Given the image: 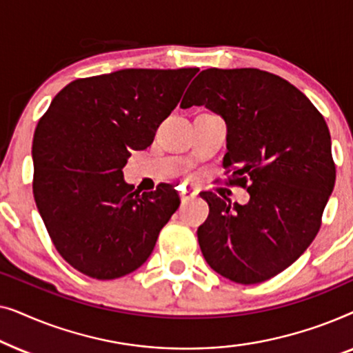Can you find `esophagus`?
<instances>
[{
	"mask_svg": "<svg viewBox=\"0 0 353 353\" xmlns=\"http://www.w3.org/2000/svg\"><path fill=\"white\" fill-rule=\"evenodd\" d=\"M180 199H181L183 204H186V202H190L191 199H194V192H191V191H188V190H183V191H180Z\"/></svg>",
	"mask_w": 353,
	"mask_h": 353,
	"instance_id": "1",
	"label": "esophagus"
}]
</instances>
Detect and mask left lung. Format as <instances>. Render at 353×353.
<instances>
[{"label":"left lung","instance_id":"obj_1","mask_svg":"<svg viewBox=\"0 0 353 353\" xmlns=\"http://www.w3.org/2000/svg\"><path fill=\"white\" fill-rule=\"evenodd\" d=\"M191 105L225 119V175L250 194L245 205H231L201 192L209 204L197 228L202 255L230 281H267L296 262L320 231L336 181L327 125L302 91L259 69L202 70L181 101V108Z\"/></svg>","mask_w":353,"mask_h":353}]
</instances>
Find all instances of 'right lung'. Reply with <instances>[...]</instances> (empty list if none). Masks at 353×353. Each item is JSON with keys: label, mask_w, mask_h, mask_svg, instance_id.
I'll return each instance as SVG.
<instances>
[{"label": "right lung", "mask_w": 353, "mask_h": 353, "mask_svg": "<svg viewBox=\"0 0 353 353\" xmlns=\"http://www.w3.org/2000/svg\"><path fill=\"white\" fill-rule=\"evenodd\" d=\"M199 69H125L70 81L33 134V197L57 252L80 273L115 279L151 255L180 205L172 185L133 191L122 168Z\"/></svg>", "instance_id": "add662e5"}]
</instances>
